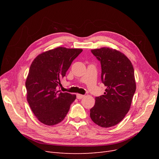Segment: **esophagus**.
Returning <instances> with one entry per match:
<instances>
[{
	"label": "esophagus",
	"instance_id": "obj_1",
	"mask_svg": "<svg viewBox=\"0 0 159 159\" xmlns=\"http://www.w3.org/2000/svg\"><path fill=\"white\" fill-rule=\"evenodd\" d=\"M76 97H77V99H82V98H84V95H81V94H77Z\"/></svg>",
	"mask_w": 159,
	"mask_h": 159
}]
</instances>
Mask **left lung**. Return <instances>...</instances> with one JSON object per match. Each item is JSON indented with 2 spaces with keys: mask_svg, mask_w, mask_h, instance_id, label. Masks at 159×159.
Returning a JSON list of instances; mask_svg holds the SVG:
<instances>
[{
  "mask_svg": "<svg viewBox=\"0 0 159 159\" xmlns=\"http://www.w3.org/2000/svg\"><path fill=\"white\" fill-rule=\"evenodd\" d=\"M101 63V80L106 89L95 98L90 117L98 125L110 127L118 124L131 107L136 90L133 66L121 52L109 48L91 50Z\"/></svg>",
  "mask_w": 159,
  "mask_h": 159,
  "instance_id": "obj_1",
  "label": "left lung"
}]
</instances>
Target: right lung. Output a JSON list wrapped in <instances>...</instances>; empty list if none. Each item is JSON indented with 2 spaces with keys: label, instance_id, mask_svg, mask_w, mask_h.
I'll return each instance as SVG.
<instances>
[{
  "label": "right lung",
  "instance_id": "obj_1",
  "mask_svg": "<svg viewBox=\"0 0 159 159\" xmlns=\"http://www.w3.org/2000/svg\"><path fill=\"white\" fill-rule=\"evenodd\" d=\"M81 52L59 47L42 53L32 61L26 81L27 100L37 119L46 125L60 123L76 98L57 88Z\"/></svg>",
  "mask_w": 159,
  "mask_h": 159
}]
</instances>
